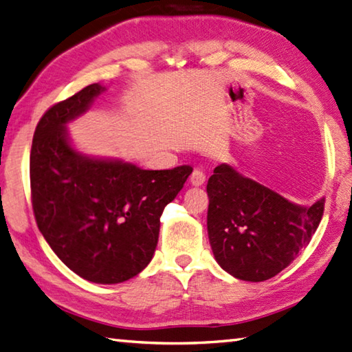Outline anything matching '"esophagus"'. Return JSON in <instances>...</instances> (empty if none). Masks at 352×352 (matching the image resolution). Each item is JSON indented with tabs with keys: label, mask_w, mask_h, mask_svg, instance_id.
<instances>
[{
	"label": "esophagus",
	"mask_w": 352,
	"mask_h": 352,
	"mask_svg": "<svg viewBox=\"0 0 352 352\" xmlns=\"http://www.w3.org/2000/svg\"><path fill=\"white\" fill-rule=\"evenodd\" d=\"M206 182V174L201 169H195L190 175V183L194 186H201Z\"/></svg>",
	"instance_id": "34e87169"
}]
</instances>
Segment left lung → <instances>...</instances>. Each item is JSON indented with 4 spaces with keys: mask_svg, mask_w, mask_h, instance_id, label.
<instances>
[{
    "mask_svg": "<svg viewBox=\"0 0 352 352\" xmlns=\"http://www.w3.org/2000/svg\"><path fill=\"white\" fill-rule=\"evenodd\" d=\"M208 233L217 263L241 280H267L309 244L325 199L293 204L265 186L219 164L208 182Z\"/></svg>",
    "mask_w": 352,
    "mask_h": 352,
    "instance_id": "8db88e82",
    "label": "left lung"
}]
</instances>
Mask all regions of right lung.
<instances>
[{"label": "right lung", "instance_id": "obj_1", "mask_svg": "<svg viewBox=\"0 0 352 352\" xmlns=\"http://www.w3.org/2000/svg\"><path fill=\"white\" fill-rule=\"evenodd\" d=\"M103 89L88 85L41 117L30 151V190L38 229L62 263L89 282L119 284L153 259L163 209L192 168L146 170L74 151L65 125Z\"/></svg>", "mask_w": 352, "mask_h": 352}]
</instances>
